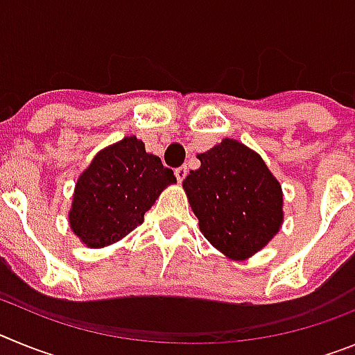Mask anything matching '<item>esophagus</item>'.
I'll list each match as a JSON object with an SVG mask.
<instances>
[{
  "label": "esophagus",
  "instance_id": "34e87169",
  "mask_svg": "<svg viewBox=\"0 0 355 355\" xmlns=\"http://www.w3.org/2000/svg\"><path fill=\"white\" fill-rule=\"evenodd\" d=\"M174 174H175V178H178V181H180V183H181V181H183L184 178H187V174H188V168H187V165H181V167H178V168H175V172H174Z\"/></svg>",
  "mask_w": 355,
  "mask_h": 355
}]
</instances>
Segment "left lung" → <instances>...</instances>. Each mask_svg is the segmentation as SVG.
Listing matches in <instances>:
<instances>
[{"label": "left lung", "instance_id": "1", "mask_svg": "<svg viewBox=\"0 0 355 355\" xmlns=\"http://www.w3.org/2000/svg\"><path fill=\"white\" fill-rule=\"evenodd\" d=\"M183 188L199 227L213 247L233 259L258 252L283 224L281 184L254 150L236 140L197 155Z\"/></svg>", "mask_w": 355, "mask_h": 355}]
</instances>
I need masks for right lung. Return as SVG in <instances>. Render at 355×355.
I'll use <instances>...</instances> for the list:
<instances>
[{
    "label": "right lung",
    "mask_w": 355,
    "mask_h": 355,
    "mask_svg": "<svg viewBox=\"0 0 355 355\" xmlns=\"http://www.w3.org/2000/svg\"><path fill=\"white\" fill-rule=\"evenodd\" d=\"M171 183L174 172L146 153L142 140L126 137L97 153L80 175L69 213L71 229L90 249L115 243L142 224Z\"/></svg>",
    "instance_id": "right-lung-1"
}]
</instances>
